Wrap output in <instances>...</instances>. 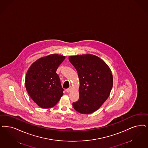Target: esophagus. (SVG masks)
Listing matches in <instances>:
<instances>
[{
	"label": "esophagus",
	"mask_w": 148,
	"mask_h": 148,
	"mask_svg": "<svg viewBox=\"0 0 148 148\" xmlns=\"http://www.w3.org/2000/svg\"><path fill=\"white\" fill-rule=\"evenodd\" d=\"M71 90H72V87L70 86L69 88H68V89H67L66 90V91L67 92H71Z\"/></svg>",
	"instance_id": "34e87169"
}]
</instances>
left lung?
<instances>
[{"label": "left lung", "mask_w": 148, "mask_h": 148, "mask_svg": "<svg viewBox=\"0 0 148 148\" xmlns=\"http://www.w3.org/2000/svg\"><path fill=\"white\" fill-rule=\"evenodd\" d=\"M69 60L77 70L79 79V99L73 103L82 114L97 111L109 97L113 86L112 71L99 57L91 54L71 56Z\"/></svg>", "instance_id": "obj_1"}]
</instances>
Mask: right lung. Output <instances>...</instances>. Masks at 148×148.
<instances>
[{
    "instance_id": "obj_1",
    "label": "right lung",
    "mask_w": 148,
    "mask_h": 148,
    "mask_svg": "<svg viewBox=\"0 0 148 148\" xmlns=\"http://www.w3.org/2000/svg\"><path fill=\"white\" fill-rule=\"evenodd\" d=\"M65 58L62 54H51L36 60L29 68L25 87L31 99L38 106L52 108L63 95L56 71Z\"/></svg>"
}]
</instances>
